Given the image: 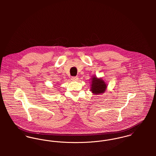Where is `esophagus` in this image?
Returning <instances> with one entry per match:
<instances>
[{
    "label": "esophagus",
    "mask_w": 156,
    "mask_h": 156,
    "mask_svg": "<svg viewBox=\"0 0 156 156\" xmlns=\"http://www.w3.org/2000/svg\"><path fill=\"white\" fill-rule=\"evenodd\" d=\"M71 80L73 81H76L78 80V77L77 76H74V77H71Z\"/></svg>",
    "instance_id": "obj_1"
}]
</instances>
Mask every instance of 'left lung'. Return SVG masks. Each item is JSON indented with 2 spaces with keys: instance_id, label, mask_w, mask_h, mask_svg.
<instances>
[{
  "instance_id": "1",
  "label": "left lung",
  "mask_w": 156,
  "mask_h": 156,
  "mask_svg": "<svg viewBox=\"0 0 156 156\" xmlns=\"http://www.w3.org/2000/svg\"><path fill=\"white\" fill-rule=\"evenodd\" d=\"M90 91L92 94L95 95H100L105 93L106 90L108 85L101 78H98L95 76H92L90 78Z\"/></svg>"
}]
</instances>
